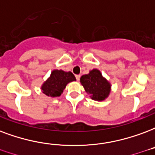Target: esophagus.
<instances>
[{
	"label": "esophagus",
	"instance_id": "34e87169",
	"mask_svg": "<svg viewBox=\"0 0 155 155\" xmlns=\"http://www.w3.org/2000/svg\"><path fill=\"white\" fill-rule=\"evenodd\" d=\"M75 78H76V80H77V81H80V78H81V74H76V75H75Z\"/></svg>",
	"mask_w": 155,
	"mask_h": 155
}]
</instances>
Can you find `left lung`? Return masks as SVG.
Segmentation results:
<instances>
[{
	"label": "left lung",
	"instance_id": "1",
	"mask_svg": "<svg viewBox=\"0 0 155 155\" xmlns=\"http://www.w3.org/2000/svg\"><path fill=\"white\" fill-rule=\"evenodd\" d=\"M81 83L89 97L94 100H104L108 97L111 91L110 83L97 69H94L89 74L82 75Z\"/></svg>",
	"mask_w": 155,
	"mask_h": 155
}]
</instances>
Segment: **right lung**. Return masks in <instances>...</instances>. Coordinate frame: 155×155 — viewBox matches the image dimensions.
I'll return each mask as SVG.
<instances>
[{"instance_id":"obj_1","label":"right lung","mask_w":155,"mask_h":155,"mask_svg":"<svg viewBox=\"0 0 155 155\" xmlns=\"http://www.w3.org/2000/svg\"><path fill=\"white\" fill-rule=\"evenodd\" d=\"M76 81L72 72H66L61 70H54L50 77L42 84V93L48 97H59L62 94L66 84Z\"/></svg>"}]
</instances>
